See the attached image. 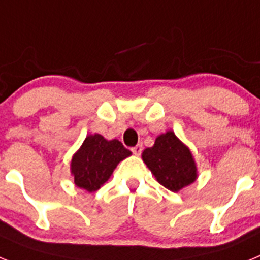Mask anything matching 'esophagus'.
<instances>
[{"label": "esophagus", "instance_id": "obj_1", "mask_svg": "<svg viewBox=\"0 0 260 260\" xmlns=\"http://www.w3.org/2000/svg\"><path fill=\"white\" fill-rule=\"evenodd\" d=\"M142 150H143V147H142V144H137V146L133 147V148H132L133 153H134V155H137V156L141 155Z\"/></svg>", "mask_w": 260, "mask_h": 260}]
</instances>
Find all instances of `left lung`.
Here are the masks:
<instances>
[{
	"instance_id": "left-lung-1",
	"label": "left lung",
	"mask_w": 260,
	"mask_h": 260,
	"mask_svg": "<svg viewBox=\"0 0 260 260\" xmlns=\"http://www.w3.org/2000/svg\"><path fill=\"white\" fill-rule=\"evenodd\" d=\"M142 160L156 181L173 192H178L198 178V168L191 151L172 130L158 135L155 144L142 152Z\"/></svg>"
}]
</instances>
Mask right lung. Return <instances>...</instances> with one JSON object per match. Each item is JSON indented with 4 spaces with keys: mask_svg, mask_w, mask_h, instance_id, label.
Segmentation results:
<instances>
[{
    "mask_svg": "<svg viewBox=\"0 0 260 260\" xmlns=\"http://www.w3.org/2000/svg\"><path fill=\"white\" fill-rule=\"evenodd\" d=\"M132 155L117 139L108 141L100 134L87 135L70 164L74 183L88 192L99 190L110 178L119 162Z\"/></svg>",
    "mask_w": 260,
    "mask_h": 260,
    "instance_id": "1",
    "label": "right lung"
}]
</instances>
